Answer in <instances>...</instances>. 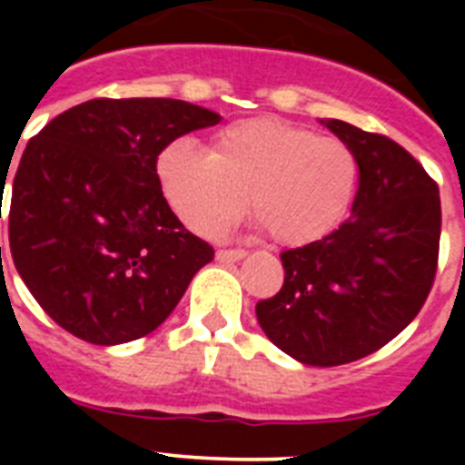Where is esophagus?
I'll return each mask as SVG.
<instances>
[{
    "label": "esophagus",
    "mask_w": 465,
    "mask_h": 465,
    "mask_svg": "<svg viewBox=\"0 0 465 465\" xmlns=\"http://www.w3.org/2000/svg\"><path fill=\"white\" fill-rule=\"evenodd\" d=\"M244 256H246L244 249H219V252H216V258H219L221 262H235V261H242Z\"/></svg>",
    "instance_id": "obj_1"
}]
</instances>
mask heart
Here are the masks:
<instances>
[{
    "label": "heart",
    "instance_id": "1",
    "mask_svg": "<svg viewBox=\"0 0 465 465\" xmlns=\"http://www.w3.org/2000/svg\"><path fill=\"white\" fill-rule=\"evenodd\" d=\"M163 197L186 228L216 237L249 207L274 242L312 244L347 219L359 160L338 137L274 116L230 123L203 151L170 143L158 155Z\"/></svg>",
    "mask_w": 465,
    "mask_h": 465
}]
</instances>
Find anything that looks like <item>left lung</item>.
<instances>
[{"label":"left lung","instance_id":"8db88e82","mask_svg":"<svg viewBox=\"0 0 465 465\" xmlns=\"http://www.w3.org/2000/svg\"><path fill=\"white\" fill-rule=\"evenodd\" d=\"M359 160L351 216L282 253L283 286L256 305L270 342L305 365H344L391 342L419 314L438 270L440 193L384 134L322 121Z\"/></svg>","mask_w":465,"mask_h":465}]
</instances>
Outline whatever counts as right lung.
Listing matches in <instances>:
<instances>
[{
  "instance_id": "1",
  "label": "right lung",
  "mask_w": 465,
  "mask_h": 465,
  "mask_svg": "<svg viewBox=\"0 0 465 465\" xmlns=\"http://www.w3.org/2000/svg\"><path fill=\"white\" fill-rule=\"evenodd\" d=\"M219 121L191 102L102 97L27 142L11 183L8 244L57 326L111 347L149 335L179 305L213 249L176 219L155 163L176 137Z\"/></svg>"
}]
</instances>
